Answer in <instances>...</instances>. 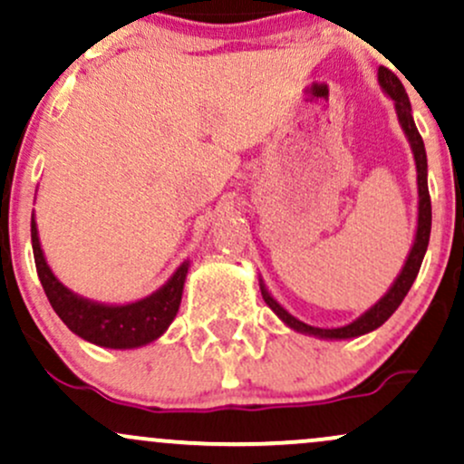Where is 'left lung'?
Here are the masks:
<instances>
[{"mask_svg": "<svg viewBox=\"0 0 464 464\" xmlns=\"http://www.w3.org/2000/svg\"><path fill=\"white\" fill-rule=\"evenodd\" d=\"M377 82H380L382 92L395 102L399 126H401L403 135H406L410 150H412V157H414V165H417V191H419L417 231H414L412 246H410V253L406 262H403V268L399 270L395 281H392L391 287L386 290V295L382 296L375 305H371L364 314H360L355 321L340 324V327H314V324H307L299 321L296 316H292V314L287 312L273 295H270L268 287L264 284V279L259 276V290H262L266 305H268L270 310H273L290 329H295V332L305 334V335H314V338H321V340L358 338V335L375 332L377 327H382V324L395 314L397 307L401 305V301L406 299L408 290L412 287L414 279H417L420 262H423L425 250H428L430 231H432V205H430V191H428V154H425L423 140H420L417 124H414L412 120V106H410L408 93L406 89H403L401 80H399L395 73L386 67L377 69Z\"/></svg>", "mask_w": 464, "mask_h": 464, "instance_id": "obj_1", "label": "left lung"}]
</instances>
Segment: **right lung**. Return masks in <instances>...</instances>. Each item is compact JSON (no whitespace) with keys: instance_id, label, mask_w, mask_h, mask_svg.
Listing matches in <instances>:
<instances>
[{"instance_id":"obj_1","label":"right lung","mask_w":464,"mask_h":464,"mask_svg":"<svg viewBox=\"0 0 464 464\" xmlns=\"http://www.w3.org/2000/svg\"><path fill=\"white\" fill-rule=\"evenodd\" d=\"M30 236L36 273H39L47 299L58 318L80 338L104 349H140L168 332L179 312L180 299H183L185 279H188L191 266L189 259H185L152 295L132 303H102L69 290L52 273L44 248H41L34 214L30 222Z\"/></svg>"}]
</instances>
